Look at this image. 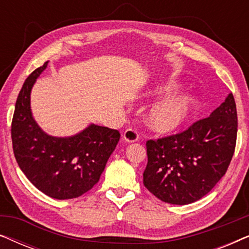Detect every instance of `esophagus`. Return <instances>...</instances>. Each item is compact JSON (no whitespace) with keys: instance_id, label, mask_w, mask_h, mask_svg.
<instances>
[{"instance_id":"34e87169","label":"esophagus","mask_w":249,"mask_h":249,"mask_svg":"<svg viewBox=\"0 0 249 249\" xmlns=\"http://www.w3.org/2000/svg\"><path fill=\"white\" fill-rule=\"evenodd\" d=\"M124 139L127 142H135L138 141V134L134 129H127L124 134Z\"/></svg>"}]
</instances>
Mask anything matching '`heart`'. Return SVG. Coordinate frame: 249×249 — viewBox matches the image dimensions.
I'll use <instances>...</instances> for the list:
<instances>
[{
	"label": "heart",
	"instance_id": "heart-1",
	"mask_svg": "<svg viewBox=\"0 0 249 249\" xmlns=\"http://www.w3.org/2000/svg\"><path fill=\"white\" fill-rule=\"evenodd\" d=\"M178 88V84L166 83L158 85L153 91L155 94H169ZM195 105V97L188 93L175 94L165 97L149 110L147 115L148 127L159 134H171L179 130L192 117Z\"/></svg>",
	"mask_w": 249,
	"mask_h": 249
}]
</instances>
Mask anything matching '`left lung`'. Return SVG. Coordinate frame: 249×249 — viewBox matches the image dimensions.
I'll return each mask as SVG.
<instances>
[{
  "instance_id": "8db88e82",
  "label": "left lung",
  "mask_w": 249,
  "mask_h": 249,
  "mask_svg": "<svg viewBox=\"0 0 249 249\" xmlns=\"http://www.w3.org/2000/svg\"><path fill=\"white\" fill-rule=\"evenodd\" d=\"M237 108L229 94L209 118L181 134L148 141L144 185L162 202L187 205L209 194L226 175L237 139Z\"/></svg>"
}]
</instances>
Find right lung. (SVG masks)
Returning a JSON list of instances; mask_svg holds the SVG:
<instances>
[{
	"mask_svg": "<svg viewBox=\"0 0 249 249\" xmlns=\"http://www.w3.org/2000/svg\"><path fill=\"white\" fill-rule=\"evenodd\" d=\"M49 61L27 78L16 102L11 137L19 168L37 189L55 199L76 198L100 180L115 149L118 130L88 124L68 137L51 136L34 119L30 95Z\"/></svg>",
	"mask_w": 249,
	"mask_h": 249,
	"instance_id": "obj_1",
	"label": "right lung"
}]
</instances>
